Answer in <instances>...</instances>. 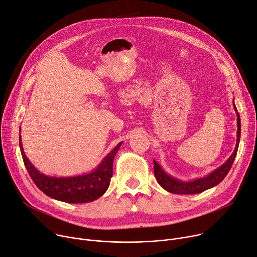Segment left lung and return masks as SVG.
Masks as SVG:
<instances>
[{
	"instance_id": "obj_1",
	"label": "left lung",
	"mask_w": 257,
	"mask_h": 257,
	"mask_svg": "<svg viewBox=\"0 0 257 257\" xmlns=\"http://www.w3.org/2000/svg\"><path fill=\"white\" fill-rule=\"evenodd\" d=\"M233 108L236 112V117H238V132H236L238 137H236L235 148H234L232 154L229 156V159L221 167L214 170L208 176L204 177V178H199V179H195V180L188 181V182L180 181L178 179L173 178L172 176L168 175L161 168V166L153 160L154 176H155L157 182H159V184L164 189H166L169 192L176 193V194H195V193H201L209 188H212L216 185H218L225 178L232 164H233L236 152H238V148H239V144H240V138H241V118H240V114H239L238 110H236L234 103H233Z\"/></svg>"
}]
</instances>
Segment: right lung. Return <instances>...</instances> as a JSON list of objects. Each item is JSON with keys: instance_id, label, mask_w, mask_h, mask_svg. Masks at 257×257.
<instances>
[{"instance_id": "obj_1", "label": "right lung", "mask_w": 257, "mask_h": 257, "mask_svg": "<svg viewBox=\"0 0 257 257\" xmlns=\"http://www.w3.org/2000/svg\"><path fill=\"white\" fill-rule=\"evenodd\" d=\"M121 144L122 142L116 145L92 172L80 176L57 178L40 173L31 164L24 151L22 138L19 135V147L24 164L36 186L51 199L71 204L93 202L107 191L113 176L114 156Z\"/></svg>"}]
</instances>
